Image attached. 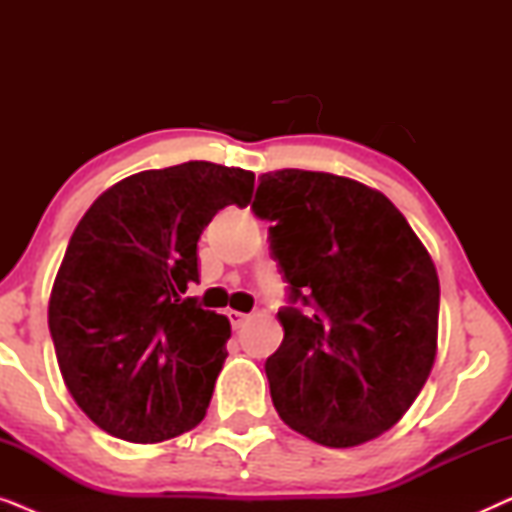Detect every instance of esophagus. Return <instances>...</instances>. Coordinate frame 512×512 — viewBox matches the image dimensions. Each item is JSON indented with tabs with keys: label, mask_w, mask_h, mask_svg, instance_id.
Returning a JSON list of instances; mask_svg holds the SVG:
<instances>
[{
	"label": "esophagus",
	"mask_w": 512,
	"mask_h": 512,
	"mask_svg": "<svg viewBox=\"0 0 512 512\" xmlns=\"http://www.w3.org/2000/svg\"><path fill=\"white\" fill-rule=\"evenodd\" d=\"M228 319H230V324H233V328L237 331V328H242L244 324H247V321H249V314L237 312V310H230V312H228Z\"/></svg>",
	"instance_id": "1"
}]
</instances>
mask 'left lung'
<instances>
[{
	"instance_id": "obj_1",
	"label": "left lung",
	"mask_w": 512,
	"mask_h": 512,
	"mask_svg": "<svg viewBox=\"0 0 512 512\" xmlns=\"http://www.w3.org/2000/svg\"><path fill=\"white\" fill-rule=\"evenodd\" d=\"M251 209L272 223L291 300L265 361L272 403L314 443H368L408 412L436 361V265L387 195L338 174H263Z\"/></svg>"
}]
</instances>
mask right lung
<instances>
[{"label": "right lung", "instance_id": "right-lung-1", "mask_svg": "<svg viewBox=\"0 0 512 512\" xmlns=\"http://www.w3.org/2000/svg\"><path fill=\"white\" fill-rule=\"evenodd\" d=\"M254 172L191 160L118 181L76 226L48 300L76 405L111 436L160 443L207 415L230 321L181 298L219 209L247 207Z\"/></svg>", "mask_w": 512, "mask_h": 512}]
</instances>
